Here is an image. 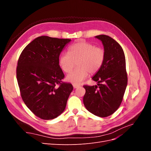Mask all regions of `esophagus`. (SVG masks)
<instances>
[{
    "instance_id": "esophagus-1",
    "label": "esophagus",
    "mask_w": 151,
    "mask_h": 151,
    "mask_svg": "<svg viewBox=\"0 0 151 151\" xmlns=\"http://www.w3.org/2000/svg\"><path fill=\"white\" fill-rule=\"evenodd\" d=\"M79 86H80L79 85H77V84H73V87H74V89H76V88H79Z\"/></svg>"
}]
</instances>
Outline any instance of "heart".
Wrapping results in <instances>:
<instances>
[{
  "instance_id": "b5f03b06",
  "label": "heart",
  "mask_w": 151,
  "mask_h": 151,
  "mask_svg": "<svg viewBox=\"0 0 151 151\" xmlns=\"http://www.w3.org/2000/svg\"><path fill=\"white\" fill-rule=\"evenodd\" d=\"M105 58L104 50L94 45L79 42L73 44L68 48V53H62L59 57L58 63L62 70L68 73L77 62L76 68L69 73L67 81L79 84L88 76L94 74L101 68Z\"/></svg>"
}]
</instances>
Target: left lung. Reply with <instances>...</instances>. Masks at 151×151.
<instances>
[{"label": "left lung", "instance_id": "obj_1", "mask_svg": "<svg viewBox=\"0 0 151 151\" xmlns=\"http://www.w3.org/2000/svg\"><path fill=\"white\" fill-rule=\"evenodd\" d=\"M101 41L105 52L101 68L92 79L98 86H84L86 93L83 103L93 115L106 117L115 113L123 100L127 86L125 57L122 47L109 36H95Z\"/></svg>", "mask_w": 151, "mask_h": 151}]
</instances>
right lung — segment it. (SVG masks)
I'll return each mask as SVG.
<instances>
[{
    "label": "right lung",
    "mask_w": 151,
    "mask_h": 151,
    "mask_svg": "<svg viewBox=\"0 0 151 151\" xmlns=\"http://www.w3.org/2000/svg\"><path fill=\"white\" fill-rule=\"evenodd\" d=\"M70 41L39 36L24 48L18 60L16 76L22 99L42 119L52 120L62 114L73 90L71 84L62 83L64 74L58 63L60 53Z\"/></svg>",
    "instance_id": "1"
}]
</instances>
